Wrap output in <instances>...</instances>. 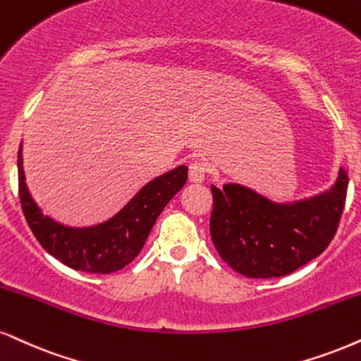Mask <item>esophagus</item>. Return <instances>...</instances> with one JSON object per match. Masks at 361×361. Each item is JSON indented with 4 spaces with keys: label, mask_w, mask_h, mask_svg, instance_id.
<instances>
[{
    "label": "esophagus",
    "mask_w": 361,
    "mask_h": 361,
    "mask_svg": "<svg viewBox=\"0 0 361 361\" xmlns=\"http://www.w3.org/2000/svg\"><path fill=\"white\" fill-rule=\"evenodd\" d=\"M207 173V166L202 162V160H194V162L189 164V180L194 182V184H199L206 179Z\"/></svg>",
    "instance_id": "obj_1"
}]
</instances>
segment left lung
Wrapping results in <instances>:
<instances>
[{"mask_svg": "<svg viewBox=\"0 0 361 361\" xmlns=\"http://www.w3.org/2000/svg\"><path fill=\"white\" fill-rule=\"evenodd\" d=\"M348 176L341 169L328 194L276 206L241 185L211 188V238L228 264L247 278H278L322 255L335 238L346 202Z\"/></svg>", "mask_w": 361, "mask_h": 361, "instance_id": "left-lung-1", "label": "left lung"}]
</instances>
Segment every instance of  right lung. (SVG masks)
I'll list each match as a JSON object with an SVG mask.
<instances>
[{
    "label": "right lung",
    "mask_w": 361,
    "mask_h": 361,
    "mask_svg": "<svg viewBox=\"0 0 361 361\" xmlns=\"http://www.w3.org/2000/svg\"><path fill=\"white\" fill-rule=\"evenodd\" d=\"M188 180V167L164 173L140 189L117 216L104 224L72 229L43 216L26 189L21 147L18 152V192L23 214L38 243L68 268L109 274L130 264L144 247L166 204Z\"/></svg>",
    "instance_id": "1"
}]
</instances>
